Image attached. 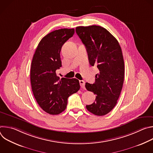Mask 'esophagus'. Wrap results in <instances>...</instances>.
Here are the masks:
<instances>
[{
    "label": "esophagus",
    "instance_id": "esophagus-1",
    "mask_svg": "<svg viewBox=\"0 0 153 153\" xmlns=\"http://www.w3.org/2000/svg\"><path fill=\"white\" fill-rule=\"evenodd\" d=\"M79 83H80V85L81 86L82 88H85V83L83 80H79Z\"/></svg>",
    "mask_w": 153,
    "mask_h": 153
}]
</instances>
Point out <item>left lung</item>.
Wrapping results in <instances>:
<instances>
[{"instance_id":"obj_1","label":"left lung","mask_w":153,"mask_h":153,"mask_svg":"<svg viewBox=\"0 0 153 153\" xmlns=\"http://www.w3.org/2000/svg\"><path fill=\"white\" fill-rule=\"evenodd\" d=\"M76 32L85 45L90 64L99 73L93 84L85 83L96 100L86 109L96 116H104L116 106L124 81L125 67L122 49L117 39L105 28L97 25L77 27Z\"/></svg>"}]
</instances>
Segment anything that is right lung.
Instances as JSON below:
<instances>
[{
    "label": "right lung",
    "mask_w": 153,
    "mask_h": 153,
    "mask_svg": "<svg viewBox=\"0 0 153 153\" xmlns=\"http://www.w3.org/2000/svg\"><path fill=\"white\" fill-rule=\"evenodd\" d=\"M74 34V29L53 31L40 41L33 56L30 80L34 96L42 110L56 115L67 108L69 96L80 89L77 79H60L56 70L62 67V45Z\"/></svg>",
    "instance_id": "right-lung-1"
}]
</instances>
